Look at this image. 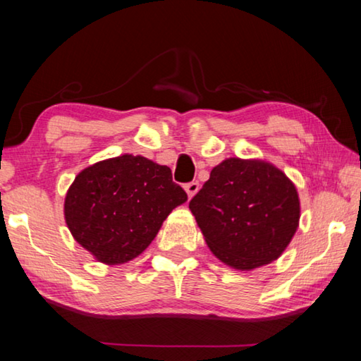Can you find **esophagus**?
Returning <instances> with one entry per match:
<instances>
[{"instance_id": "34e87169", "label": "esophagus", "mask_w": 361, "mask_h": 361, "mask_svg": "<svg viewBox=\"0 0 361 361\" xmlns=\"http://www.w3.org/2000/svg\"><path fill=\"white\" fill-rule=\"evenodd\" d=\"M185 191L188 192V197L191 199L195 195V192L199 191V183L197 181H191V183H186L185 185Z\"/></svg>"}]
</instances>
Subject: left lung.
Returning <instances> with one entry per match:
<instances>
[{"mask_svg": "<svg viewBox=\"0 0 361 361\" xmlns=\"http://www.w3.org/2000/svg\"><path fill=\"white\" fill-rule=\"evenodd\" d=\"M212 253L239 271L276 261L299 224L298 191L282 170L256 159H226L189 202Z\"/></svg>", "mask_w": 361, "mask_h": 361, "instance_id": "obj_1", "label": "left lung"}]
</instances>
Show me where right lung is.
<instances>
[{
	"label": "right lung",
	"mask_w": 361,
	"mask_h": 361,
	"mask_svg": "<svg viewBox=\"0 0 361 361\" xmlns=\"http://www.w3.org/2000/svg\"><path fill=\"white\" fill-rule=\"evenodd\" d=\"M186 192L167 166L124 154L84 169L65 197V221L79 245L105 264H124L154 240Z\"/></svg>",
	"instance_id": "obj_1"
}]
</instances>
